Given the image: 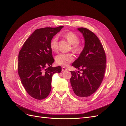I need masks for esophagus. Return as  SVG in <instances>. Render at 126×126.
Instances as JSON below:
<instances>
[{
    "label": "esophagus",
    "mask_w": 126,
    "mask_h": 126,
    "mask_svg": "<svg viewBox=\"0 0 126 126\" xmlns=\"http://www.w3.org/2000/svg\"><path fill=\"white\" fill-rule=\"evenodd\" d=\"M67 69L66 68H65L64 67H62V71H67Z\"/></svg>",
    "instance_id": "obj_1"
}]
</instances>
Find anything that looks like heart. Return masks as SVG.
Masks as SVG:
<instances>
[{
    "label": "heart",
    "mask_w": 126,
    "mask_h": 126,
    "mask_svg": "<svg viewBox=\"0 0 126 126\" xmlns=\"http://www.w3.org/2000/svg\"><path fill=\"white\" fill-rule=\"evenodd\" d=\"M63 37L69 43L72 45V50L75 52H79L81 50L82 46L78 41V37L72 32H68L63 35ZM50 46L53 51L58 50V38L54 37L51 40ZM74 59V55L70 53H62L56 57V62L57 64L63 66H67Z\"/></svg>",
    "instance_id": "1"
}]
</instances>
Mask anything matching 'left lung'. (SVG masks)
<instances>
[{
	"label": "left lung",
	"instance_id": "8db88e82",
	"mask_svg": "<svg viewBox=\"0 0 126 126\" xmlns=\"http://www.w3.org/2000/svg\"><path fill=\"white\" fill-rule=\"evenodd\" d=\"M77 29L84 38L85 46L72 66L82 72L80 75L79 71H70V83L77 96L85 98L96 92L100 86L106 70V57L102 44L94 32L85 28Z\"/></svg>",
	"mask_w": 126,
	"mask_h": 126
}]
</instances>
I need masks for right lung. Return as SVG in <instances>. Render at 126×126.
<instances>
[{"label": "right lung", "instance_id": "1", "mask_svg": "<svg viewBox=\"0 0 126 126\" xmlns=\"http://www.w3.org/2000/svg\"><path fill=\"white\" fill-rule=\"evenodd\" d=\"M63 26L36 29L24 44L19 53L18 70L22 85L32 98L42 100L51 89L52 76L62 67H52L54 62L50 43Z\"/></svg>", "mask_w": 126, "mask_h": 126}]
</instances>
